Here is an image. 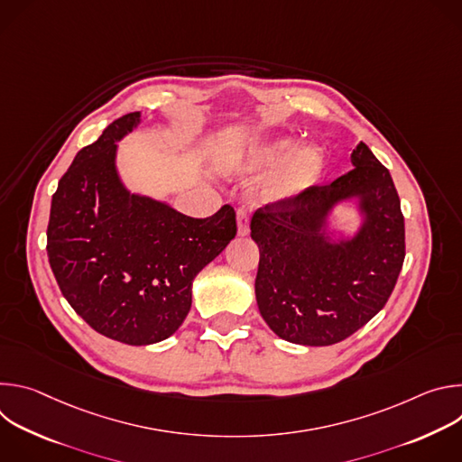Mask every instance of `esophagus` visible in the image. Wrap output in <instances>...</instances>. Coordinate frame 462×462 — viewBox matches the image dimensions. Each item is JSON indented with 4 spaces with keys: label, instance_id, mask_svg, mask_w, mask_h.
Wrapping results in <instances>:
<instances>
[{
    "label": "esophagus",
    "instance_id": "34e87169",
    "mask_svg": "<svg viewBox=\"0 0 462 462\" xmlns=\"http://www.w3.org/2000/svg\"><path fill=\"white\" fill-rule=\"evenodd\" d=\"M236 217H237V234H239V236H248V232H250V219H248V214H246L243 208H239L237 214H236Z\"/></svg>",
    "mask_w": 462,
    "mask_h": 462
}]
</instances>
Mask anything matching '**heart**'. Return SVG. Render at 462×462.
<instances>
[{
  "label": "heart",
  "instance_id": "1",
  "mask_svg": "<svg viewBox=\"0 0 462 462\" xmlns=\"http://www.w3.org/2000/svg\"><path fill=\"white\" fill-rule=\"evenodd\" d=\"M246 170L257 173L278 170L267 186V195L271 199H291L319 179L323 157L312 148L298 152V144L291 139H274L254 148Z\"/></svg>",
  "mask_w": 462,
  "mask_h": 462
}]
</instances>
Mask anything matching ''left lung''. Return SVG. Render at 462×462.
I'll use <instances>...</instances> for the list:
<instances>
[{"mask_svg":"<svg viewBox=\"0 0 462 462\" xmlns=\"http://www.w3.org/2000/svg\"><path fill=\"white\" fill-rule=\"evenodd\" d=\"M353 170L331 184L254 212L259 246L255 300L273 331L300 346H333L364 327L389 300L406 255L404 216L389 170L360 143ZM356 196L365 223L353 240L331 242L328 212Z\"/></svg>","mask_w":462,"mask_h":462,"instance_id":"1","label":"left lung"}]
</instances>
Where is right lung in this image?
Returning <instances> with one entry per match:
<instances>
[{"mask_svg": "<svg viewBox=\"0 0 462 462\" xmlns=\"http://www.w3.org/2000/svg\"><path fill=\"white\" fill-rule=\"evenodd\" d=\"M141 122L127 113L82 148L52 195L47 255L63 298L97 333L150 346L171 337L191 307V283L236 237L225 205L207 219L129 193L116 141Z\"/></svg>", "mask_w": 462, "mask_h": 462, "instance_id": "obj_1", "label": "right lung"}]
</instances>
